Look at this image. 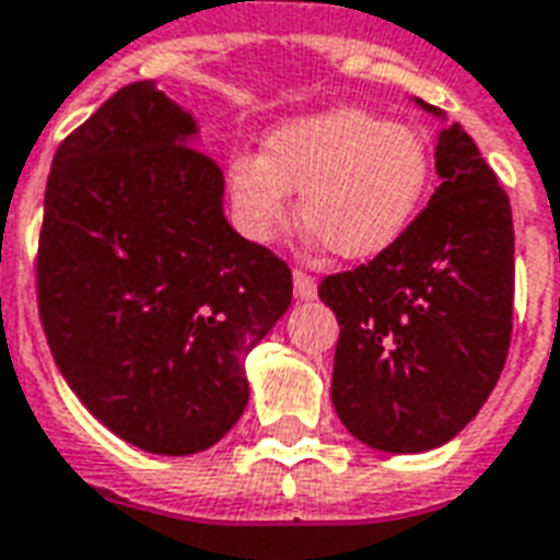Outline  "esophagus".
I'll return each mask as SVG.
<instances>
[{
	"label": "esophagus",
	"mask_w": 560,
	"mask_h": 560,
	"mask_svg": "<svg viewBox=\"0 0 560 560\" xmlns=\"http://www.w3.org/2000/svg\"><path fill=\"white\" fill-rule=\"evenodd\" d=\"M292 283H294V298H301V301H312V298L318 294V283H315L310 275H303V271H294Z\"/></svg>",
	"instance_id": "esophagus-1"
}]
</instances>
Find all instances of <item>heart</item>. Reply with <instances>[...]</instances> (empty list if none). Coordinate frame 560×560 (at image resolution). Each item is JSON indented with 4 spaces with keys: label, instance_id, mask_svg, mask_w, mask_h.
<instances>
[{
    "label": "heart",
    "instance_id": "1",
    "mask_svg": "<svg viewBox=\"0 0 560 560\" xmlns=\"http://www.w3.org/2000/svg\"><path fill=\"white\" fill-rule=\"evenodd\" d=\"M432 158L423 133L359 107L280 125L262 154L228 160V195L242 236L275 242L301 195L306 231L341 259H374L392 248L423 207Z\"/></svg>",
    "mask_w": 560,
    "mask_h": 560
}]
</instances>
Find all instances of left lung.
Segmentation results:
<instances>
[{"mask_svg":"<svg viewBox=\"0 0 560 560\" xmlns=\"http://www.w3.org/2000/svg\"><path fill=\"white\" fill-rule=\"evenodd\" d=\"M435 168L441 186L409 231L368 266L318 285L341 327L329 388L336 415L383 453H427L456 438L509 357V195L458 122L438 133Z\"/></svg>","mask_w":560,"mask_h":560,"instance_id":"1","label":"left lung"}]
</instances>
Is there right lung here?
I'll return each instance as SVG.
<instances>
[{
	"label": "right lung",
	"instance_id": "right-lung-1",
	"mask_svg": "<svg viewBox=\"0 0 560 560\" xmlns=\"http://www.w3.org/2000/svg\"><path fill=\"white\" fill-rule=\"evenodd\" d=\"M198 125L154 81L122 86L58 145L37 303L60 374L104 427L192 456L248 406L245 357L292 303V271L224 219Z\"/></svg>",
	"mask_w": 560,
	"mask_h": 560
}]
</instances>
